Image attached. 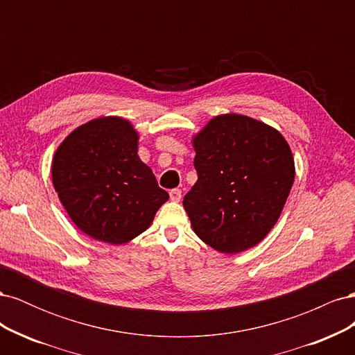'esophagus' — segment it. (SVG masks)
Segmentation results:
<instances>
[{
  "label": "esophagus",
  "instance_id": "1",
  "mask_svg": "<svg viewBox=\"0 0 355 355\" xmlns=\"http://www.w3.org/2000/svg\"><path fill=\"white\" fill-rule=\"evenodd\" d=\"M180 198H182V191L180 189H171L170 191V200L171 201H180Z\"/></svg>",
  "mask_w": 355,
  "mask_h": 355
}]
</instances>
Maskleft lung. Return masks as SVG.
<instances>
[{
    "instance_id": "obj_1",
    "label": "left lung",
    "mask_w": 355,
    "mask_h": 355,
    "mask_svg": "<svg viewBox=\"0 0 355 355\" xmlns=\"http://www.w3.org/2000/svg\"><path fill=\"white\" fill-rule=\"evenodd\" d=\"M198 179L184 198L192 230L214 250L259 244L283 211L295 159L283 135L241 114L211 118L192 137Z\"/></svg>"
}]
</instances>
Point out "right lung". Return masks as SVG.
Instances as JSON below:
<instances>
[{
  "label": "right lung",
  "mask_w": 355,
  "mask_h": 355,
  "mask_svg": "<svg viewBox=\"0 0 355 355\" xmlns=\"http://www.w3.org/2000/svg\"><path fill=\"white\" fill-rule=\"evenodd\" d=\"M139 133L121 116H101L71 132L51 161V180L71 220L89 237L124 244L153 223L168 200L137 155Z\"/></svg>",
  "instance_id": "add662e5"
}]
</instances>
